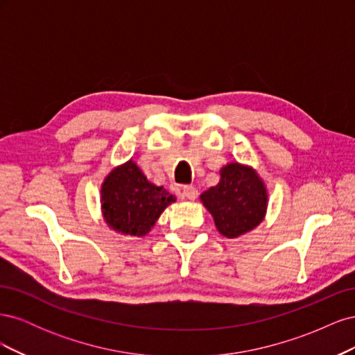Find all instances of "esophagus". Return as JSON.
I'll return each instance as SVG.
<instances>
[{
  "instance_id": "obj_1",
  "label": "esophagus",
  "mask_w": 355,
  "mask_h": 355,
  "mask_svg": "<svg viewBox=\"0 0 355 355\" xmlns=\"http://www.w3.org/2000/svg\"><path fill=\"white\" fill-rule=\"evenodd\" d=\"M182 196L188 200H196L198 197V189L192 185H185L182 188Z\"/></svg>"
}]
</instances>
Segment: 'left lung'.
I'll use <instances>...</instances> for the list:
<instances>
[{
	"label": "left lung",
	"instance_id": "left-lung-1",
	"mask_svg": "<svg viewBox=\"0 0 355 355\" xmlns=\"http://www.w3.org/2000/svg\"><path fill=\"white\" fill-rule=\"evenodd\" d=\"M200 200L218 231L227 239H237L263 220L268 191L253 167L235 161L220 168L219 184L204 191Z\"/></svg>",
	"mask_w": 355,
	"mask_h": 355
}]
</instances>
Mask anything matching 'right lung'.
I'll use <instances>...</instances> for the list:
<instances>
[{"label":"right lung","mask_w":355,"mask_h":355,"mask_svg":"<svg viewBox=\"0 0 355 355\" xmlns=\"http://www.w3.org/2000/svg\"><path fill=\"white\" fill-rule=\"evenodd\" d=\"M175 201L167 189L149 182L133 159L114 167L101 188L105 222L112 231L130 237H145Z\"/></svg>","instance_id":"obj_1"}]
</instances>
